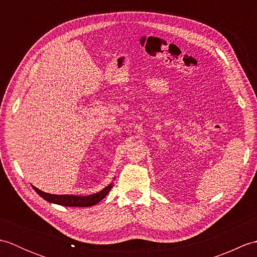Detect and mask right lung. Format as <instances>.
<instances>
[{
	"instance_id": "obj_1",
	"label": "right lung",
	"mask_w": 257,
	"mask_h": 257,
	"mask_svg": "<svg viewBox=\"0 0 257 257\" xmlns=\"http://www.w3.org/2000/svg\"><path fill=\"white\" fill-rule=\"evenodd\" d=\"M33 189L35 190V192L42 196L43 199L46 200L51 203H55L58 205L64 206H92L97 204L98 202H100L105 196L109 193V191L112 188V183L108 184L106 188H103L101 191L90 195H74V194H50L46 193L44 191L38 190L34 185H32Z\"/></svg>"
}]
</instances>
